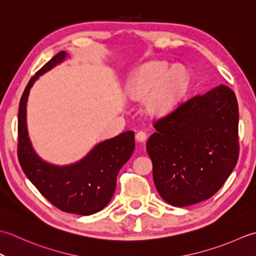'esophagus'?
Masks as SVG:
<instances>
[{"label":"esophagus","instance_id":"obj_1","mask_svg":"<svg viewBox=\"0 0 256 256\" xmlns=\"http://www.w3.org/2000/svg\"><path fill=\"white\" fill-rule=\"evenodd\" d=\"M136 140H137L138 142H144L146 140H147V134L144 132H137L136 134Z\"/></svg>","mask_w":256,"mask_h":256}]
</instances>
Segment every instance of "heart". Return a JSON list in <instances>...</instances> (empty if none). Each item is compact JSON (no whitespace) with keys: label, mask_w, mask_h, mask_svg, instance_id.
Wrapping results in <instances>:
<instances>
[{"label":"heart","mask_w":256,"mask_h":256,"mask_svg":"<svg viewBox=\"0 0 256 256\" xmlns=\"http://www.w3.org/2000/svg\"><path fill=\"white\" fill-rule=\"evenodd\" d=\"M188 80L181 67L169 70L166 62H150L129 76L124 92L132 99L142 100V110L148 117L162 118L184 96Z\"/></svg>","instance_id":"1"}]
</instances>
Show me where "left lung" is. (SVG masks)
Returning <instances> with one entry per match:
<instances>
[{
	"label": "left lung",
	"instance_id": "left-lung-1",
	"mask_svg": "<svg viewBox=\"0 0 256 256\" xmlns=\"http://www.w3.org/2000/svg\"><path fill=\"white\" fill-rule=\"evenodd\" d=\"M147 142L154 186L174 206L208 200L220 190L238 158L236 94L218 85L154 124Z\"/></svg>",
	"mask_w": 256,
	"mask_h": 256
}]
</instances>
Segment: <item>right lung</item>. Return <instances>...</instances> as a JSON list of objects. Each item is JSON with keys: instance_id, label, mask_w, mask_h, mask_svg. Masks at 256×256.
I'll return each instance as SVG.
<instances>
[{"instance_id": "obj_1", "label": "right lung", "mask_w": 256, "mask_h": 256, "mask_svg": "<svg viewBox=\"0 0 256 256\" xmlns=\"http://www.w3.org/2000/svg\"><path fill=\"white\" fill-rule=\"evenodd\" d=\"M70 57L60 52L30 78L18 108L20 164L25 176L52 204L60 210L90 216L102 210L116 190L117 174L134 150V132L129 130L96 144L80 160L70 164H54L40 158L28 137L26 107L34 82Z\"/></svg>"}]
</instances>
